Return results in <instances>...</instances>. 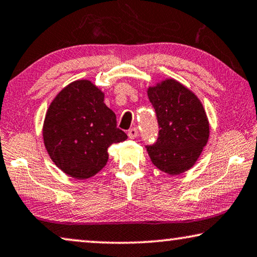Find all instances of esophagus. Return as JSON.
Wrapping results in <instances>:
<instances>
[{
  "label": "esophagus",
  "mask_w": 257,
  "mask_h": 257,
  "mask_svg": "<svg viewBox=\"0 0 257 257\" xmlns=\"http://www.w3.org/2000/svg\"><path fill=\"white\" fill-rule=\"evenodd\" d=\"M137 135H139V130H137V128H130L128 130V137L129 139H135V137H137Z\"/></svg>",
  "instance_id": "obj_1"
}]
</instances>
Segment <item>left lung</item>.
<instances>
[{
    "label": "left lung",
    "instance_id": "1",
    "mask_svg": "<svg viewBox=\"0 0 257 257\" xmlns=\"http://www.w3.org/2000/svg\"><path fill=\"white\" fill-rule=\"evenodd\" d=\"M148 96L156 111L158 137L147 146L155 166L179 175L196 163L209 135V125L199 99L180 82L168 79L149 87Z\"/></svg>",
    "mask_w": 257,
    "mask_h": 257
}]
</instances>
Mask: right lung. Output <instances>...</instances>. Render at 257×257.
<instances>
[{
	"mask_svg": "<svg viewBox=\"0 0 257 257\" xmlns=\"http://www.w3.org/2000/svg\"><path fill=\"white\" fill-rule=\"evenodd\" d=\"M43 137L55 164L75 179L96 175L108 161V148L127 140L103 93L88 80H77L55 97L45 115Z\"/></svg>",
	"mask_w": 257,
	"mask_h": 257,
	"instance_id": "right-lung-1",
	"label": "right lung"
}]
</instances>
